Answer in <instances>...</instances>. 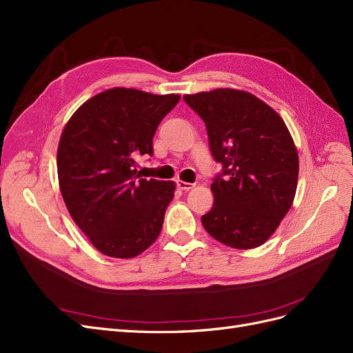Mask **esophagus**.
<instances>
[{"label":"esophagus","instance_id":"1","mask_svg":"<svg viewBox=\"0 0 353 353\" xmlns=\"http://www.w3.org/2000/svg\"><path fill=\"white\" fill-rule=\"evenodd\" d=\"M176 184L181 190H185V192H188V190H192L194 187L193 183H185V181H176Z\"/></svg>","mask_w":353,"mask_h":353}]
</instances>
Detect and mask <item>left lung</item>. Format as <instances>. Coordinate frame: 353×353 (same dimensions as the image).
<instances>
[{
	"instance_id": "obj_1",
	"label": "left lung",
	"mask_w": 353,
	"mask_h": 353,
	"mask_svg": "<svg viewBox=\"0 0 353 353\" xmlns=\"http://www.w3.org/2000/svg\"><path fill=\"white\" fill-rule=\"evenodd\" d=\"M205 121L212 156L223 165L202 216L214 239L236 250L263 245L287 215L297 190L299 154L281 116L254 94L215 89L185 94Z\"/></svg>"
}]
</instances>
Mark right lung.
<instances>
[{"mask_svg": "<svg viewBox=\"0 0 353 353\" xmlns=\"http://www.w3.org/2000/svg\"><path fill=\"white\" fill-rule=\"evenodd\" d=\"M179 94L114 88L85 101L61 135L58 178L74 223L98 251L132 259L160 234L175 183L139 178L137 159Z\"/></svg>", "mask_w": 353, "mask_h": 353, "instance_id": "right-lung-1", "label": "right lung"}]
</instances>
